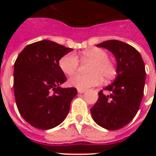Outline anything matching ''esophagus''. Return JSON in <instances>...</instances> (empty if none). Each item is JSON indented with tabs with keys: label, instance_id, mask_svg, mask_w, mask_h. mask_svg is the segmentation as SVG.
<instances>
[{
	"label": "esophagus",
	"instance_id": "esophagus-1",
	"mask_svg": "<svg viewBox=\"0 0 156 156\" xmlns=\"http://www.w3.org/2000/svg\"><path fill=\"white\" fill-rule=\"evenodd\" d=\"M86 91V90H84V89H78V92L80 93V94H83V93H84Z\"/></svg>",
	"mask_w": 156,
	"mask_h": 156
}]
</instances>
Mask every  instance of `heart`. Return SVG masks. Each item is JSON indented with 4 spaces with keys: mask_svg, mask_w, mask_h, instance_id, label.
I'll return each instance as SVG.
<instances>
[{
    "mask_svg": "<svg viewBox=\"0 0 156 156\" xmlns=\"http://www.w3.org/2000/svg\"><path fill=\"white\" fill-rule=\"evenodd\" d=\"M108 54L100 48H91L82 52L84 61H91L92 64L88 69L89 74H77L69 79V85L78 89H87L101 84L103 77L105 79H112L115 77L116 69L113 62L109 60ZM59 66L64 73L73 75L78 71L79 61L73 52L66 54L60 59Z\"/></svg>",
    "mask_w": 156,
    "mask_h": 156,
    "instance_id": "b5f03b06",
    "label": "heart"
}]
</instances>
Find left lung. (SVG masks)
Here are the masks:
<instances>
[{
	"mask_svg": "<svg viewBox=\"0 0 156 156\" xmlns=\"http://www.w3.org/2000/svg\"><path fill=\"white\" fill-rule=\"evenodd\" d=\"M105 48L116 60V77L112 83L98 93L97 102L90 108L95 123L108 130L123 128L136 116L140 107L146 81L145 65L138 50L119 40H108L96 45Z\"/></svg>",
	"mask_w": 156,
	"mask_h": 156,
	"instance_id": "1",
	"label": "left lung"
}]
</instances>
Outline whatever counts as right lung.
<instances>
[{
    "instance_id": "add662e5",
    "label": "right lung",
    "mask_w": 156,
    "mask_h": 156,
    "mask_svg": "<svg viewBox=\"0 0 156 156\" xmlns=\"http://www.w3.org/2000/svg\"><path fill=\"white\" fill-rule=\"evenodd\" d=\"M73 51L51 40L26 46L13 68V90L20 115L40 129L56 127L68 115L77 95L74 87H60L66 77L59 66L60 59Z\"/></svg>"
}]
</instances>
